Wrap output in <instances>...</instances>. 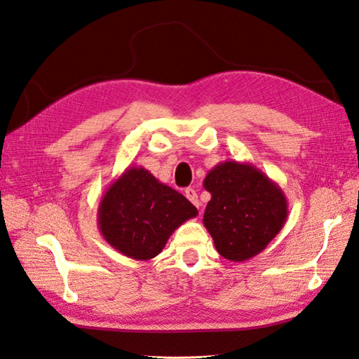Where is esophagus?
<instances>
[{
	"instance_id": "1",
	"label": "esophagus",
	"mask_w": 359,
	"mask_h": 359,
	"mask_svg": "<svg viewBox=\"0 0 359 359\" xmlns=\"http://www.w3.org/2000/svg\"><path fill=\"white\" fill-rule=\"evenodd\" d=\"M185 196H187V198L189 200L191 203L196 205L197 208L200 206V200H198V196H197L194 188H187V189H185Z\"/></svg>"
}]
</instances>
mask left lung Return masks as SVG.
<instances>
[{
  "instance_id": "obj_1",
  "label": "left lung",
  "mask_w": 359,
  "mask_h": 359,
  "mask_svg": "<svg viewBox=\"0 0 359 359\" xmlns=\"http://www.w3.org/2000/svg\"><path fill=\"white\" fill-rule=\"evenodd\" d=\"M203 187L211 194L203 224L217 252L231 262L260 254L285 226L289 212L285 193L251 163L215 165Z\"/></svg>"
}]
</instances>
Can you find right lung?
Here are the masks:
<instances>
[{
  "label": "right lung",
  "instance_id": "add662e5",
  "mask_svg": "<svg viewBox=\"0 0 359 359\" xmlns=\"http://www.w3.org/2000/svg\"><path fill=\"white\" fill-rule=\"evenodd\" d=\"M197 208L142 166H130L107 188L97 208V226L116 251L147 262L162 252Z\"/></svg>",
  "mask_w": 359,
  "mask_h": 359
}]
</instances>
